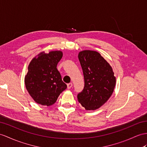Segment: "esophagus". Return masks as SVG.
Listing matches in <instances>:
<instances>
[{
	"label": "esophagus",
	"mask_w": 147,
	"mask_h": 147,
	"mask_svg": "<svg viewBox=\"0 0 147 147\" xmlns=\"http://www.w3.org/2000/svg\"><path fill=\"white\" fill-rule=\"evenodd\" d=\"M72 86H73V84H71V83L68 84H67V88H68V89H70V88H71V87H72Z\"/></svg>",
	"instance_id": "esophagus-1"
}]
</instances>
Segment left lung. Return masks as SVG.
Returning <instances> with one entry per match:
<instances>
[{
  "mask_svg": "<svg viewBox=\"0 0 147 147\" xmlns=\"http://www.w3.org/2000/svg\"><path fill=\"white\" fill-rule=\"evenodd\" d=\"M78 57L85 81L83 90L77 95L78 101L86 110H95L112 95L116 78L112 67L98 52L86 50Z\"/></svg>",
  "mask_w": 147,
  "mask_h": 147,
  "instance_id": "left-lung-1",
  "label": "left lung"
}]
</instances>
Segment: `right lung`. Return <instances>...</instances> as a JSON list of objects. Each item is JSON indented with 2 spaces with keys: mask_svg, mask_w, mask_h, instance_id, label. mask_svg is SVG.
Returning <instances> with one entry per match:
<instances>
[{
  "mask_svg": "<svg viewBox=\"0 0 147 147\" xmlns=\"http://www.w3.org/2000/svg\"><path fill=\"white\" fill-rule=\"evenodd\" d=\"M63 56L62 51L41 52L31 60L25 77V85L34 101L42 105L54 104L67 86L57 69Z\"/></svg>",
  "mask_w": 147,
  "mask_h": 147,
  "instance_id": "obj_1",
  "label": "right lung"
}]
</instances>
